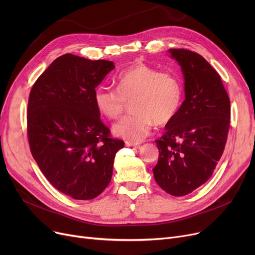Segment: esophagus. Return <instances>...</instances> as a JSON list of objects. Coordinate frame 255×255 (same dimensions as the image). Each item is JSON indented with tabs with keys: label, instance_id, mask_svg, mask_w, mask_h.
<instances>
[{
	"label": "esophagus",
	"instance_id": "34e87169",
	"mask_svg": "<svg viewBox=\"0 0 255 255\" xmlns=\"http://www.w3.org/2000/svg\"><path fill=\"white\" fill-rule=\"evenodd\" d=\"M125 144H126V146H139V143H136V142H131V141H126L125 142Z\"/></svg>",
	"mask_w": 255,
	"mask_h": 255
}]
</instances>
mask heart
<instances>
[{"instance_id": "heart-1", "label": "heart", "mask_w": 255, "mask_h": 255, "mask_svg": "<svg viewBox=\"0 0 255 255\" xmlns=\"http://www.w3.org/2000/svg\"><path fill=\"white\" fill-rule=\"evenodd\" d=\"M117 89L99 86L95 90L98 111L111 120L121 117L131 102V115L115 124V134L137 142L148 136L154 123L164 126L178 115L183 100L180 78L137 63L117 75Z\"/></svg>"}]
</instances>
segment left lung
Listing matches in <instances>:
<instances>
[{
    "label": "left lung",
    "instance_id": "8db88e82",
    "mask_svg": "<svg viewBox=\"0 0 255 255\" xmlns=\"http://www.w3.org/2000/svg\"><path fill=\"white\" fill-rule=\"evenodd\" d=\"M185 79V100L178 115L155 140L159 158L156 183L173 195L191 193L213 175L230 131L231 101L218 72L198 53L170 48Z\"/></svg>",
    "mask_w": 255,
    "mask_h": 255
}]
</instances>
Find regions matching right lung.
I'll use <instances>...</instances> for the list:
<instances>
[{"mask_svg":"<svg viewBox=\"0 0 255 255\" xmlns=\"http://www.w3.org/2000/svg\"><path fill=\"white\" fill-rule=\"evenodd\" d=\"M114 62L66 53L32 87L26 113L30 150L48 182L74 199L97 197L109 186L124 141L100 119L95 88Z\"/></svg>","mask_w":255,"mask_h":255,"instance_id":"1","label":"right lung"}]
</instances>
